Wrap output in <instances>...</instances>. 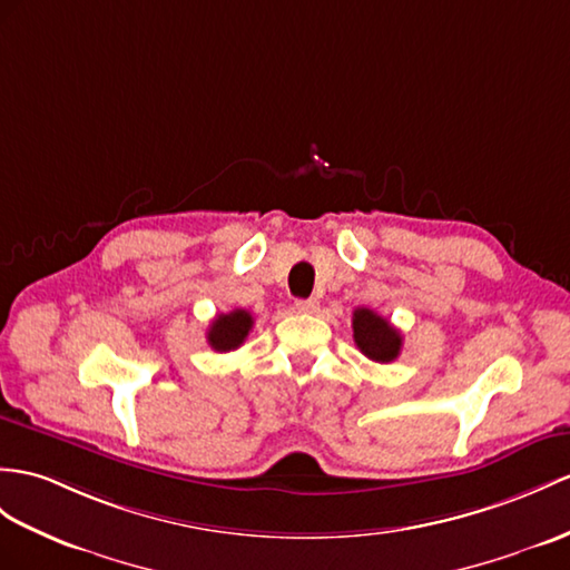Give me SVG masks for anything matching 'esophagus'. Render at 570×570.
<instances>
[{
	"mask_svg": "<svg viewBox=\"0 0 570 570\" xmlns=\"http://www.w3.org/2000/svg\"><path fill=\"white\" fill-rule=\"evenodd\" d=\"M295 309L299 314H316L318 312V302L316 299H297L295 302Z\"/></svg>",
	"mask_w": 570,
	"mask_h": 570,
	"instance_id": "esophagus-1",
	"label": "esophagus"
}]
</instances>
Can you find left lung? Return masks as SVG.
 <instances>
[{
    "mask_svg": "<svg viewBox=\"0 0 570 570\" xmlns=\"http://www.w3.org/2000/svg\"><path fill=\"white\" fill-rule=\"evenodd\" d=\"M353 338L365 357L374 363H392L401 353V333L384 316L367 307L353 312Z\"/></svg>",
    "mask_w": 570,
    "mask_h": 570,
    "instance_id": "1",
    "label": "left lung"
}]
</instances>
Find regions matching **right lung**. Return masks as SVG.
I'll return each mask as SVG.
<instances>
[{"instance_id":"right-lung-1","label":"right lung","mask_w":570,"mask_h":570,"mask_svg":"<svg viewBox=\"0 0 570 570\" xmlns=\"http://www.w3.org/2000/svg\"><path fill=\"white\" fill-rule=\"evenodd\" d=\"M254 326V316L246 309H234L229 314H219L215 322L207 328V343L217 353L237 351L246 341L248 331Z\"/></svg>"}]
</instances>
